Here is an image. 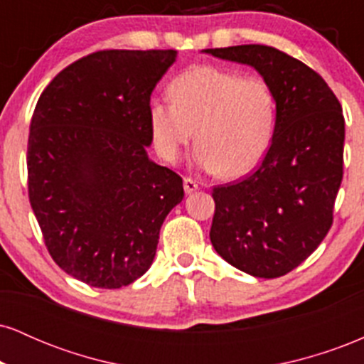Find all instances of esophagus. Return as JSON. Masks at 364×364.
Masks as SVG:
<instances>
[{
	"label": "esophagus",
	"mask_w": 364,
	"mask_h": 364,
	"mask_svg": "<svg viewBox=\"0 0 364 364\" xmlns=\"http://www.w3.org/2000/svg\"><path fill=\"white\" fill-rule=\"evenodd\" d=\"M183 188H185V193H193V191L198 190V183L191 178H185L183 179Z\"/></svg>",
	"instance_id": "34e87169"
}]
</instances>
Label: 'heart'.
<instances>
[{"label": "heart", "instance_id": "1", "mask_svg": "<svg viewBox=\"0 0 364 364\" xmlns=\"http://www.w3.org/2000/svg\"><path fill=\"white\" fill-rule=\"evenodd\" d=\"M168 102H152L149 127L154 147L166 162L178 161L193 139V161L223 178L248 174L274 139L277 107L270 85L235 70L195 66L168 87Z\"/></svg>", "mask_w": 364, "mask_h": 364}]
</instances>
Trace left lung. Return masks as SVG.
<instances>
[{
	"label": "left lung",
	"instance_id": "8db88e82",
	"mask_svg": "<svg viewBox=\"0 0 364 364\" xmlns=\"http://www.w3.org/2000/svg\"><path fill=\"white\" fill-rule=\"evenodd\" d=\"M248 65L275 97L274 139L255 173L214 188L212 246L225 262L253 277L291 272L318 248L342 183L344 116L318 73L262 44L203 49Z\"/></svg>",
	"mask_w": 364,
	"mask_h": 364
}]
</instances>
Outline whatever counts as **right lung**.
I'll use <instances>...</instances> for the list:
<instances>
[{
  "label": "right lung",
  "mask_w": 364,
  "mask_h": 364,
  "mask_svg": "<svg viewBox=\"0 0 364 364\" xmlns=\"http://www.w3.org/2000/svg\"><path fill=\"white\" fill-rule=\"evenodd\" d=\"M174 49L99 51L46 87L28 135V198L53 260L118 289L152 265L183 179L149 157L150 95Z\"/></svg>",
  "instance_id": "right-lung-1"
}]
</instances>
